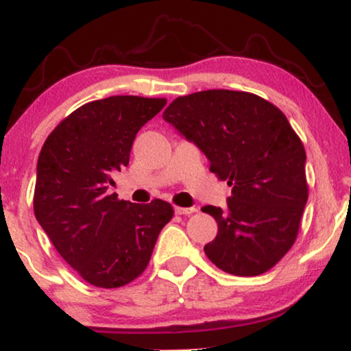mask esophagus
<instances>
[{
  "label": "esophagus",
  "instance_id": "34e87169",
  "mask_svg": "<svg viewBox=\"0 0 351 351\" xmlns=\"http://www.w3.org/2000/svg\"><path fill=\"white\" fill-rule=\"evenodd\" d=\"M174 211L177 213V215H184V216H189V215H192V213L197 211V208H180V206H176Z\"/></svg>",
  "mask_w": 351,
  "mask_h": 351
}]
</instances>
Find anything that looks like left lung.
Wrapping results in <instances>:
<instances>
[{
    "label": "left lung",
    "mask_w": 351,
    "mask_h": 351,
    "mask_svg": "<svg viewBox=\"0 0 351 351\" xmlns=\"http://www.w3.org/2000/svg\"><path fill=\"white\" fill-rule=\"evenodd\" d=\"M162 119L232 186L226 209H202L217 222L206 256L234 276L269 271L297 240L308 202L306 153L284 112L258 95L206 90L176 98Z\"/></svg>",
    "instance_id": "8db88e82"
}]
</instances>
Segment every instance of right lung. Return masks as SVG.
Returning a JSON list of instances; mask_svg holds the SVG:
<instances>
[{"label": "right lung", "mask_w": 351, "mask_h": 351, "mask_svg": "<svg viewBox=\"0 0 351 351\" xmlns=\"http://www.w3.org/2000/svg\"><path fill=\"white\" fill-rule=\"evenodd\" d=\"M165 106V98L130 95L86 103L59 122L40 152L36 221L95 287L116 289L142 274L174 215L162 199L138 204L108 192L112 174L129 165L136 132Z\"/></svg>", "instance_id": "1"}]
</instances>
